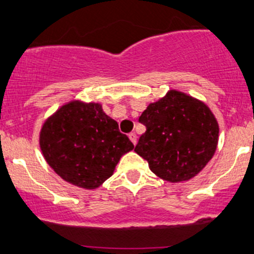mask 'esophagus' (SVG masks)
Here are the masks:
<instances>
[{"instance_id": "obj_1", "label": "esophagus", "mask_w": 254, "mask_h": 254, "mask_svg": "<svg viewBox=\"0 0 254 254\" xmlns=\"http://www.w3.org/2000/svg\"><path fill=\"white\" fill-rule=\"evenodd\" d=\"M129 138H130V141H131L133 143V146H135L136 142H137V136H136V133L135 132L129 133Z\"/></svg>"}]
</instances>
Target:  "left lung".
Segmentation results:
<instances>
[{
	"instance_id": "left-lung-1",
	"label": "left lung",
	"mask_w": 254,
	"mask_h": 254,
	"mask_svg": "<svg viewBox=\"0 0 254 254\" xmlns=\"http://www.w3.org/2000/svg\"><path fill=\"white\" fill-rule=\"evenodd\" d=\"M146 125L135 152L150 171L171 183L187 182L207 165L216 153L219 125L201 100L171 89L150 102L141 114Z\"/></svg>"
}]
</instances>
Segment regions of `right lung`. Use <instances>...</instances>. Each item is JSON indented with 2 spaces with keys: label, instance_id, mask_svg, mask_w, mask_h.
Segmentation results:
<instances>
[{
  "label": "right lung",
  "instance_id": "obj_1",
  "mask_svg": "<svg viewBox=\"0 0 254 254\" xmlns=\"http://www.w3.org/2000/svg\"><path fill=\"white\" fill-rule=\"evenodd\" d=\"M40 148L47 164L64 181L95 190L112 176L133 144L101 104L71 100L42 124Z\"/></svg>",
  "mask_w": 254,
  "mask_h": 254
}]
</instances>
